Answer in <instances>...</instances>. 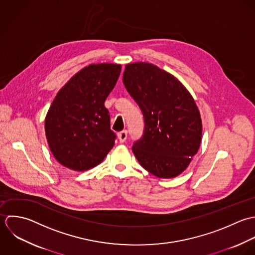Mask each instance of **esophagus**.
<instances>
[{
  "instance_id": "1",
  "label": "esophagus",
  "mask_w": 255,
  "mask_h": 255,
  "mask_svg": "<svg viewBox=\"0 0 255 255\" xmlns=\"http://www.w3.org/2000/svg\"><path fill=\"white\" fill-rule=\"evenodd\" d=\"M118 139H119L120 143H124L126 141V139H127V131L124 130V131L118 133Z\"/></svg>"
}]
</instances>
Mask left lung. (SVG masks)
I'll list each match as a JSON object with an SVG mask.
<instances>
[{
  "label": "left lung",
  "instance_id": "left-lung-1",
  "mask_svg": "<svg viewBox=\"0 0 255 255\" xmlns=\"http://www.w3.org/2000/svg\"><path fill=\"white\" fill-rule=\"evenodd\" d=\"M123 83L144 115L143 136L132 147L139 163L159 178L179 175L202 138L201 116L192 96L171 74L145 62L126 65Z\"/></svg>",
  "mask_w": 255,
  "mask_h": 255
}]
</instances>
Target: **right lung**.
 <instances>
[{
    "label": "right lung",
    "instance_id": "1",
    "mask_svg": "<svg viewBox=\"0 0 255 255\" xmlns=\"http://www.w3.org/2000/svg\"><path fill=\"white\" fill-rule=\"evenodd\" d=\"M119 64L85 67L58 92L45 117V134L54 157L64 166L85 171L100 164L113 148L104 102L116 85Z\"/></svg>",
    "mask_w": 255,
    "mask_h": 255
}]
</instances>
